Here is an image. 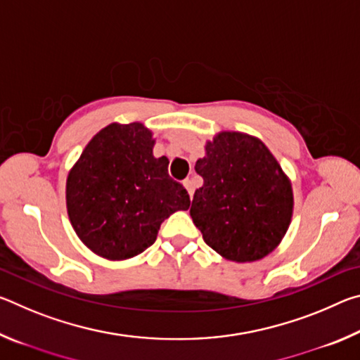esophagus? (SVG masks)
Segmentation results:
<instances>
[{"instance_id":"1","label":"esophagus","mask_w":360,"mask_h":360,"mask_svg":"<svg viewBox=\"0 0 360 360\" xmlns=\"http://www.w3.org/2000/svg\"><path fill=\"white\" fill-rule=\"evenodd\" d=\"M184 187L187 188V192H188V195H191V198L193 197V182H192V179H186L184 181Z\"/></svg>"}]
</instances>
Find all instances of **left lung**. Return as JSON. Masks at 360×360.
Masks as SVG:
<instances>
[{"mask_svg":"<svg viewBox=\"0 0 360 360\" xmlns=\"http://www.w3.org/2000/svg\"><path fill=\"white\" fill-rule=\"evenodd\" d=\"M195 163L203 186L191 216L206 245L233 262L270 254L288 231L294 195L288 176L266 146L246 133L222 131Z\"/></svg>","mask_w":360,"mask_h":360,"instance_id":"8db88e82","label":"left lung"}]
</instances>
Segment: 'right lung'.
<instances>
[{
	"instance_id": "obj_1",
	"label": "right lung",
	"mask_w": 360,
	"mask_h": 360,
	"mask_svg": "<svg viewBox=\"0 0 360 360\" xmlns=\"http://www.w3.org/2000/svg\"><path fill=\"white\" fill-rule=\"evenodd\" d=\"M150 130L139 122L111 124L85 146L66 179L72 229L90 251L125 260L154 245L158 229L191 198L169 178L168 158L152 154Z\"/></svg>"
}]
</instances>
